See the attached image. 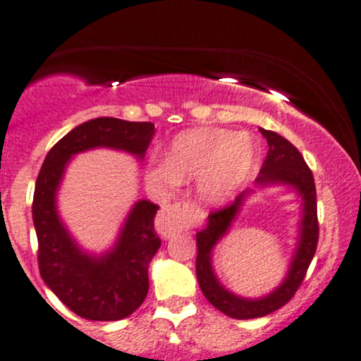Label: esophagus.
<instances>
[{
    "label": "esophagus",
    "instance_id": "34e87169",
    "mask_svg": "<svg viewBox=\"0 0 361 361\" xmlns=\"http://www.w3.org/2000/svg\"><path fill=\"white\" fill-rule=\"evenodd\" d=\"M195 214L188 202H177L173 205L163 207L156 217V231L165 238L195 226Z\"/></svg>",
    "mask_w": 361,
    "mask_h": 361
}]
</instances>
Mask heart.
<instances>
[{
	"label": "heart",
	"mask_w": 361,
	"mask_h": 361,
	"mask_svg": "<svg viewBox=\"0 0 361 361\" xmlns=\"http://www.w3.org/2000/svg\"><path fill=\"white\" fill-rule=\"evenodd\" d=\"M254 161L255 146L248 137L224 128L189 130L173 140L165 163L147 169V179L163 185L202 179L203 198L222 202L247 179Z\"/></svg>",
	"instance_id": "heart-1"
}]
</instances>
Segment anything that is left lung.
<instances>
[{"label":"left lung","instance_id":"obj_1","mask_svg":"<svg viewBox=\"0 0 361 361\" xmlns=\"http://www.w3.org/2000/svg\"><path fill=\"white\" fill-rule=\"evenodd\" d=\"M262 135L267 140L266 158H264L261 173L255 182L261 185L267 184H290L299 191L304 200V215L302 226H300V240L297 247L295 255L290 269H288L287 278L283 283L269 295L262 299H241V297L233 295L231 292L221 287V283L215 278L214 271L210 266V252L214 245L226 235L229 224L235 219L238 208L243 202V191L236 196L235 202L228 203L222 208H215L208 214V224L203 231L196 235V245H198V255H196V276H198L200 288L203 295L207 297L212 306L217 307L228 317L236 319H250L261 318L273 311L280 310L281 306L288 302L295 292L299 290L304 276L307 273L311 261L314 257V252L318 247L319 224H318V210H317V188H314L313 172L304 161L302 154L299 153L292 142H288L280 133L271 132V130L261 128Z\"/></svg>","mask_w":361,"mask_h":361}]
</instances>
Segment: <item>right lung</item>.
Returning a JSON list of instances; mask_svg holds the SVG:
<instances>
[{"mask_svg": "<svg viewBox=\"0 0 361 361\" xmlns=\"http://www.w3.org/2000/svg\"><path fill=\"white\" fill-rule=\"evenodd\" d=\"M154 135L151 121L95 118L73 128L44 158L32 198L38 236V266L44 283L78 317L116 322L133 313L149 290L147 266L161 240L154 231L158 205L140 200L130 212L113 252L83 254L71 240L55 210V192L73 154L106 146L142 158Z\"/></svg>", "mask_w": 361, "mask_h": 361, "instance_id": "add662e5", "label": "right lung"}]
</instances>
